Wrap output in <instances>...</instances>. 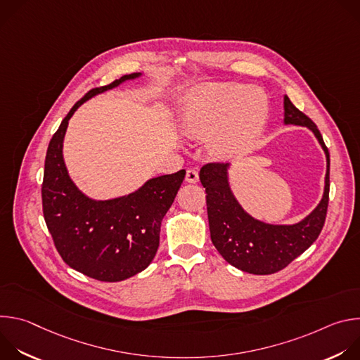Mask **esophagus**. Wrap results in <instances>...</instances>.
<instances>
[{"label":"esophagus","instance_id":"esophagus-1","mask_svg":"<svg viewBox=\"0 0 360 360\" xmlns=\"http://www.w3.org/2000/svg\"><path fill=\"white\" fill-rule=\"evenodd\" d=\"M185 179H186V182H189V184H196L198 179H199L198 171H196V169H188Z\"/></svg>","mask_w":360,"mask_h":360}]
</instances>
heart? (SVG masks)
<instances>
[{
    "label": "heart",
    "mask_w": 360,
    "mask_h": 360,
    "mask_svg": "<svg viewBox=\"0 0 360 360\" xmlns=\"http://www.w3.org/2000/svg\"><path fill=\"white\" fill-rule=\"evenodd\" d=\"M268 102L258 91L240 84H207L181 101L178 124L189 138L207 136L211 155L235 158L246 152L265 127Z\"/></svg>",
    "instance_id": "obj_1"
}]
</instances>
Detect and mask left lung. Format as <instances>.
Listing matches in <instances>:
<instances>
[{
    "instance_id": "8db88e82",
    "label": "left lung",
    "mask_w": 360,
    "mask_h": 360,
    "mask_svg": "<svg viewBox=\"0 0 360 360\" xmlns=\"http://www.w3.org/2000/svg\"><path fill=\"white\" fill-rule=\"evenodd\" d=\"M285 125L311 129L326 155L323 196L318 207L292 225H274L249 215L229 185V164H207L199 179L207 192L211 239L222 258L232 266L253 275H271L286 268L319 236L329 202V150L314 121L300 112L285 95Z\"/></svg>"
}]
</instances>
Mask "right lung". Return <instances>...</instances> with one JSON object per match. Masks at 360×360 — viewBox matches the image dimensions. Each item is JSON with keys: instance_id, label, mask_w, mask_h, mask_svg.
Masks as SVG:
<instances>
[{"instance_id": "add662e5", "label": "right lung", "mask_w": 360, "mask_h": 360, "mask_svg": "<svg viewBox=\"0 0 360 360\" xmlns=\"http://www.w3.org/2000/svg\"><path fill=\"white\" fill-rule=\"evenodd\" d=\"M141 75L134 72L91 89L63 120L46 149L41 193L48 231L68 266L101 282H120L149 266L160 246L161 222L186 172L150 178L129 195L96 200L72 182L63 143L68 121L85 101Z\"/></svg>"}]
</instances>
